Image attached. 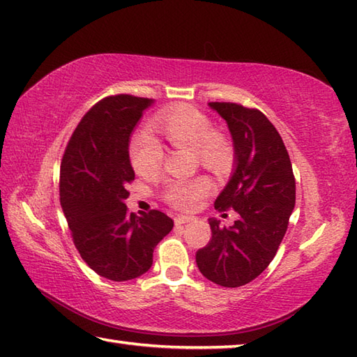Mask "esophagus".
<instances>
[{
	"instance_id": "1",
	"label": "esophagus",
	"mask_w": 357,
	"mask_h": 357,
	"mask_svg": "<svg viewBox=\"0 0 357 357\" xmlns=\"http://www.w3.org/2000/svg\"><path fill=\"white\" fill-rule=\"evenodd\" d=\"M194 218L191 216H177L176 219H174V222H176V225H183V224H188V222H192Z\"/></svg>"
}]
</instances>
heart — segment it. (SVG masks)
<instances>
[{"label":"heart","instance_id":"heart-1","mask_svg":"<svg viewBox=\"0 0 357 357\" xmlns=\"http://www.w3.org/2000/svg\"><path fill=\"white\" fill-rule=\"evenodd\" d=\"M151 127L177 149H191L206 169L224 174L233 161V146L225 135L213 132L211 121L191 105H176L152 119ZM163 151L147 135H139L130 144V161L138 176L155 177L161 169ZM210 191L205 177L174 180L166 186L165 199L178 210H192L199 199Z\"/></svg>","mask_w":357,"mask_h":357}]
</instances>
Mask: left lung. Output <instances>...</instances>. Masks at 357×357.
<instances>
[{"instance_id": "8db88e82", "label": "left lung", "mask_w": 357, "mask_h": 357, "mask_svg": "<svg viewBox=\"0 0 357 357\" xmlns=\"http://www.w3.org/2000/svg\"><path fill=\"white\" fill-rule=\"evenodd\" d=\"M210 107L227 121L234 144V172L214 208H233L239 219L230 228L208 219L211 239L197 250L196 262L213 283L239 287L277 255L295 206V177L283 139L264 113L234 102Z\"/></svg>"}]
</instances>
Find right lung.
<instances>
[{
  "label": "right lung",
  "mask_w": 357,
  "mask_h": 357,
  "mask_svg": "<svg viewBox=\"0 0 357 357\" xmlns=\"http://www.w3.org/2000/svg\"><path fill=\"white\" fill-rule=\"evenodd\" d=\"M152 99L107 96L80 119L60 165V205L80 257L112 281L138 278L152 266L153 248L174 220L152 210L127 211V185L135 180L130 133Z\"/></svg>",
  "instance_id": "add662e5"
}]
</instances>
